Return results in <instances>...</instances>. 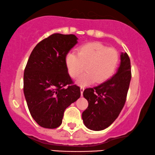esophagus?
<instances>
[{"label":"esophagus","instance_id":"esophagus-1","mask_svg":"<svg viewBox=\"0 0 155 155\" xmlns=\"http://www.w3.org/2000/svg\"><path fill=\"white\" fill-rule=\"evenodd\" d=\"M80 91H81V95L82 97V96H83V92L84 91V87H81V88H80Z\"/></svg>","mask_w":155,"mask_h":155}]
</instances>
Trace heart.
Returning a JSON list of instances; mask_svg holds the SVG:
<instances>
[{
    "label": "heart",
    "mask_w": 155,
    "mask_h": 155,
    "mask_svg": "<svg viewBox=\"0 0 155 155\" xmlns=\"http://www.w3.org/2000/svg\"><path fill=\"white\" fill-rule=\"evenodd\" d=\"M119 60L117 50L97 42L83 45L78 49L77 55L69 52L65 58L66 67L71 77H78L84 69L87 71L76 81L81 86L94 81L101 84L108 80L116 71Z\"/></svg>",
    "instance_id": "1"
}]
</instances>
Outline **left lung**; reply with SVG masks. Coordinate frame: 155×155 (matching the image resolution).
<instances>
[{
    "instance_id": "8db88e82",
    "label": "left lung",
    "mask_w": 155,
    "mask_h": 155,
    "mask_svg": "<svg viewBox=\"0 0 155 155\" xmlns=\"http://www.w3.org/2000/svg\"><path fill=\"white\" fill-rule=\"evenodd\" d=\"M120 57V65L110 79L84 91L83 95L89 105L82 113V119L89 130L101 131L107 128L124 107L132 73L128 54L121 53Z\"/></svg>"
}]
</instances>
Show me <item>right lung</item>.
<instances>
[{"instance_id": "obj_1", "label": "right lung", "mask_w": 155, "mask_h": 155, "mask_svg": "<svg viewBox=\"0 0 155 155\" xmlns=\"http://www.w3.org/2000/svg\"><path fill=\"white\" fill-rule=\"evenodd\" d=\"M77 40L73 34L51 35L35 46L25 66V100L31 117L44 128L59 127L65 109L81 96L65 62L66 54Z\"/></svg>"}]
</instances>
